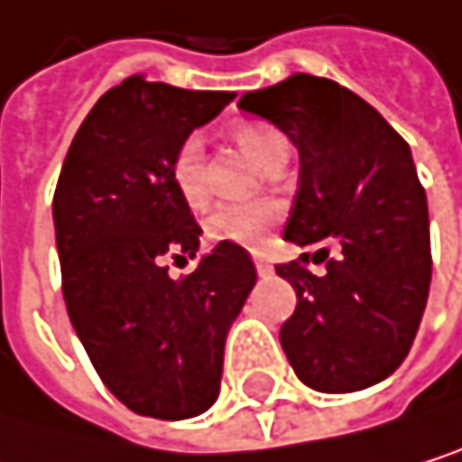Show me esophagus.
I'll use <instances>...</instances> for the list:
<instances>
[{
	"instance_id": "obj_1",
	"label": "esophagus",
	"mask_w": 462,
	"mask_h": 462,
	"mask_svg": "<svg viewBox=\"0 0 462 462\" xmlns=\"http://www.w3.org/2000/svg\"><path fill=\"white\" fill-rule=\"evenodd\" d=\"M253 262H256V273H259L262 278H270V275H273V264L262 256V253H253Z\"/></svg>"
}]
</instances>
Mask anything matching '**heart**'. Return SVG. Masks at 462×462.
Segmentation results:
<instances>
[{"mask_svg": "<svg viewBox=\"0 0 462 462\" xmlns=\"http://www.w3.org/2000/svg\"><path fill=\"white\" fill-rule=\"evenodd\" d=\"M234 140L259 168L275 151L286 148V137L267 124H239L234 126ZM200 159H203V148L198 137H187L171 159L173 187L189 206H198L206 195ZM278 220H281V206L270 198L223 203L206 220V236L212 242H231L247 250H256L267 242Z\"/></svg>", "mask_w": 462, "mask_h": 462, "instance_id": "b5f03b06", "label": "heart"}]
</instances>
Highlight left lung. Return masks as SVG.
Returning a JSON list of instances; mask_svg holds the SVG:
<instances>
[{
	"instance_id": "obj_1",
	"label": "left lung",
	"mask_w": 462,
	"mask_h": 462,
	"mask_svg": "<svg viewBox=\"0 0 462 462\" xmlns=\"http://www.w3.org/2000/svg\"><path fill=\"white\" fill-rule=\"evenodd\" d=\"M239 106L300 153L283 239L303 253L275 267L297 294L281 347L314 391L369 388L405 361L430 294L427 195L411 148L361 96L311 74L245 93Z\"/></svg>"
}]
</instances>
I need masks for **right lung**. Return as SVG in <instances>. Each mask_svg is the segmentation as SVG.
<instances>
[{
  "mask_svg": "<svg viewBox=\"0 0 462 462\" xmlns=\"http://www.w3.org/2000/svg\"><path fill=\"white\" fill-rule=\"evenodd\" d=\"M234 96L129 77L88 112L57 179L68 317L101 383L140 416L179 421L215 405L228 328L256 283L250 253L231 242L168 275L200 245L171 159Z\"/></svg>",
  "mask_w": 462,
  "mask_h": 462,
  "instance_id": "1",
  "label": "right lung"
}]
</instances>
